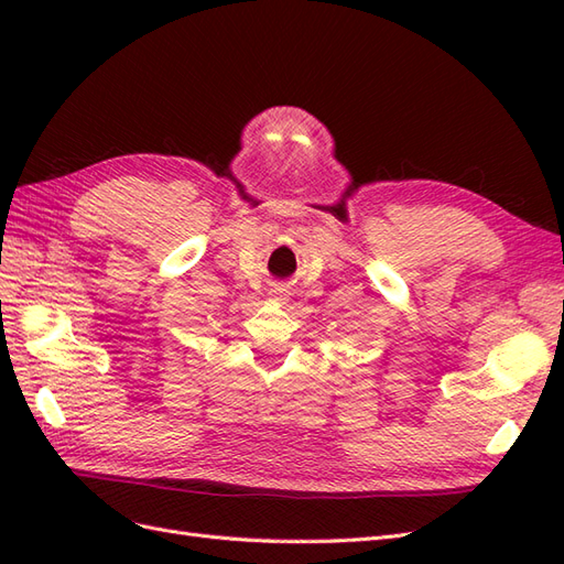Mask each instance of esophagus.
Instances as JSON below:
<instances>
[{
  "label": "esophagus",
  "mask_w": 564,
  "mask_h": 564,
  "mask_svg": "<svg viewBox=\"0 0 564 564\" xmlns=\"http://www.w3.org/2000/svg\"><path fill=\"white\" fill-rule=\"evenodd\" d=\"M275 296H284V289H275Z\"/></svg>",
  "instance_id": "1"
}]
</instances>
